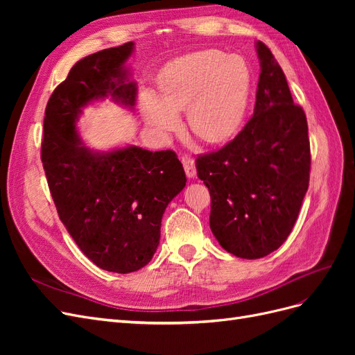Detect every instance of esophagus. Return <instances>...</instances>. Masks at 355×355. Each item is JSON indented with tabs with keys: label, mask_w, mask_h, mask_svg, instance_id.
<instances>
[{
	"label": "esophagus",
	"mask_w": 355,
	"mask_h": 355,
	"mask_svg": "<svg viewBox=\"0 0 355 355\" xmlns=\"http://www.w3.org/2000/svg\"><path fill=\"white\" fill-rule=\"evenodd\" d=\"M182 164H184L185 168V173L188 178H194L196 176V163H194V158H191L188 155L182 157Z\"/></svg>",
	"instance_id": "esophagus-1"
}]
</instances>
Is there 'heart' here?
<instances>
[{"mask_svg": "<svg viewBox=\"0 0 355 355\" xmlns=\"http://www.w3.org/2000/svg\"><path fill=\"white\" fill-rule=\"evenodd\" d=\"M247 98L245 67L223 51L210 49L171 62L159 78L158 96L146 94L142 110L145 123L159 136L173 133L176 115L185 111L192 135L206 144H219L239 128Z\"/></svg>", "mask_w": 355, "mask_h": 355, "instance_id": "heart-1", "label": "heart"}]
</instances>
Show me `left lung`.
I'll list each match as a JSON object with an SVG mask.
<instances>
[{
  "label": "left lung",
  "instance_id": "obj_1",
  "mask_svg": "<svg viewBox=\"0 0 355 355\" xmlns=\"http://www.w3.org/2000/svg\"><path fill=\"white\" fill-rule=\"evenodd\" d=\"M256 49L261 75L252 118L231 142L196 159L211 198L210 230L243 259H259L287 240L311 168L305 112L271 50L262 41Z\"/></svg>",
  "mask_w": 355,
  "mask_h": 355
}]
</instances>
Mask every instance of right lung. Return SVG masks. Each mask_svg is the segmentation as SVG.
Instances as JSON below:
<instances>
[{
  "instance_id": "obj_1",
  "label": "right lung",
  "mask_w": 355,
  "mask_h": 355,
  "mask_svg": "<svg viewBox=\"0 0 355 355\" xmlns=\"http://www.w3.org/2000/svg\"><path fill=\"white\" fill-rule=\"evenodd\" d=\"M135 44L105 49L78 60L46 106L41 161L59 218L80 250L99 268L141 270L157 250L161 219L187 185L178 155L139 146L94 153L75 124L85 105L111 98L133 108L136 83L124 63Z\"/></svg>"
}]
</instances>
